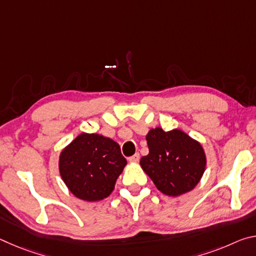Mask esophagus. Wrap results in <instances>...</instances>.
<instances>
[{"label": "esophagus", "instance_id": "obj_1", "mask_svg": "<svg viewBox=\"0 0 256 256\" xmlns=\"http://www.w3.org/2000/svg\"><path fill=\"white\" fill-rule=\"evenodd\" d=\"M138 159H140V154H133L132 157L128 158V162H138Z\"/></svg>", "mask_w": 256, "mask_h": 256}]
</instances>
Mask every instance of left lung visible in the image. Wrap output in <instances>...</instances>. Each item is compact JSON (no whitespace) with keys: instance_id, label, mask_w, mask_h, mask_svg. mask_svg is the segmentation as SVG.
<instances>
[{"instance_id":"obj_1","label":"left lung","mask_w":256,"mask_h":256,"mask_svg":"<svg viewBox=\"0 0 256 256\" xmlns=\"http://www.w3.org/2000/svg\"><path fill=\"white\" fill-rule=\"evenodd\" d=\"M149 154L140 164L156 188L170 196L190 192L206 170V157L200 142L180 130L151 128L146 134Z\"/></svg>"}]
</instances>
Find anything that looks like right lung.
I'll return each instance as SVG.
<instances>
[{"instance_id":"obj_1","label":"right lung","mask_w":256,"mask_h":256,"mask_svg":"<svg viewBox=\"0 0 256 256\" xmlns=\"http://www.w3.org/2000/svg\"><path fill=\"white\" fill-rule=\"evenodd\" d=\"M126 166L118 144L100 134L81 133L60 154V177L73 196L96 202L107 198Z\"/></svg>"}]
</instances>
